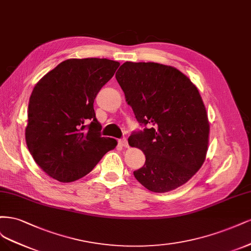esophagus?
<instances>
[{
	"label": "esophagus",
	"instance_id": "obj_1",
	"mask_svg": "<svg viewBox=\"0 0 251 251\" xmlns=\"http://www.w3.org/2000/svg\"><path fill=\"white\" fill-rule=\"evenodd\" d=\"M119 145H120V146H122V147H127L128 146V142L124 137V139L119 140Z\"/></svg>",
	"mask_w": 251,
	"mask_h": 251
}]
</instances>
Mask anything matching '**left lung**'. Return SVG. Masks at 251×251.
<instances>
[{
    "label": "left lung",
    "mask_w": 251,
    "mask_h": 251,
    "mask_svg": "<svg viewBox=\"0 0 251 251\" xmlns=\"http://www.w3.org/2000/svg\"><path fill=\"white\" fill-rule=\"evenodd\" d=\"M116 79L145 126L128 139L146 156L133 172L136 180L155 193L184 184L204 163L208 145L207 114L197 87L180 71L155 62L126 61Z\"/></svg>",
    "instance_id": "1"
}]
</instances>
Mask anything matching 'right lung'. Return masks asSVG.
Segmentation results:
<instances>
[{
	"label": "right lung",
	"mask_w": 251,
	"mask_h": 251,
	"mask_svg": "<svg viewBox=\"0 0 251 251\" xmlns=\"http://www.w3.org/2000/svg\"><path fill=\"white\" fill-rule=\"evenodd\" d=\"M119 66L106 58H72L34 86L26 143L35 163L52 178L61 182L81 178L117 146L115 139L101 136L94 100Z\"/></svg>",
	"instance_id": "right-lung-1"
}]
</instances>
